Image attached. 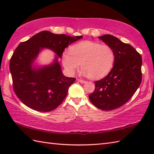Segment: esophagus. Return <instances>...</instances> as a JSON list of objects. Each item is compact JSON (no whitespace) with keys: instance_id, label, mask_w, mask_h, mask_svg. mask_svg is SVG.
Returning a JSON list of instances; mask_svg holds the SVG:
<instances>
[{"instance_id":"34e87169","label":"esophagus","mask_w":154,"mask_h":154,"mask_svg":"<svg viewBox=\"0 0 154 154\" xmlns=\"http://www.w3.org/2000/svg\"><path fill=\"white\" fill-rule=\"evenodd\" d=\"M78 81H79V82H80L81 83H86V81H85V80H83V79H77Z\"/></svg>"}]
</instances>
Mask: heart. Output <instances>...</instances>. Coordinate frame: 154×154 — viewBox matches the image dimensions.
<instances>
[{
    "label": "heart",
    "instance_id": "1",
    "mask_svg": "<svg viewBox=\"0 0 154 154\" xmlns=\"http://www.w3.org/2000/svg\"><path fill=\"white\" fill-rule=\"evenodd\" d=\"M114 51L109 45L85 41L70 48V53L65 51L62 55V63L69 74L73 75L81 64L82 73L92 79H99L112 69Z\"/></svg>",
    "mask_w": 154,
    "mask_h": 154
}]
</instances>
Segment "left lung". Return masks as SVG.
<instances>
[{
	"label": "left lung",
	"instance_id": "1",
	"mask_svg": "<svg viewBox=\"0 0 154 154\" xmlns=\"http://www.w3.org/2000/svg\"><path fill=\"white\" fill-rule=\"evenodd\" d=\"M100 40L112 49L114 64L103 79L94 82L95 89L89 95L94 106L103 110L118 109L126 103L142 82V56L131 45L112 35L105 34Z\"/></svg>",
	"mask_w": 154,
	"mask_h": 154
}]
</instances>
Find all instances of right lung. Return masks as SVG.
I'll list each match as a JSON object with an SVG mask.
<instances>
[{
  "label": "right lung",
  "mask_w": 154,
  "mask_h": 154,
  "mask_svg": "<svg viewBox=\"0 0 154 154\" xmlns=\"http://www.w3.org/2000/svg\"><path fill=\"white\" fill-rule=\"evenodd\" d=\"M82 38L42 31L18 45L10 60V71L13 90L25 105L50 112L62 103L75 78L64 76L57 57L53 64L39 69H32V62L43 48L51 49L61 57L65 48Z\"/></svg>",
  "instance_id": "1"
}]
</instances>
